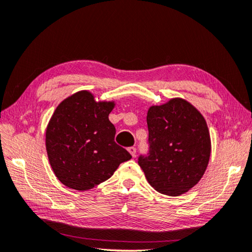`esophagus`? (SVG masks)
Returning a JSON list of instances; mask_svg holds the SVG:
<instances>
[{
  "label": "esophagus",
  "mask_w": 252,
  "mask_h": 252,
  "mask_svg": "<svg viewBox=\"0 0 252 252\" xmlns=\"http://www.w3.org/2000/svg\"><path fill=\"white\" fill-rule=\"evenodd\" d=\"M127 151H129V153L130 154L134 157L135 156V154H136V149L134 146H131V147H129V149H127Z\"/></svg>",
  "instance_id": "34e87169"
}]
</instances>
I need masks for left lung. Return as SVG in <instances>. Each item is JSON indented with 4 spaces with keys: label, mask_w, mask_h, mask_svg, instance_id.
Listing matches in <instances>:
<instances>
[{
    "label": "left lung",
    "mask_w": 252,
    "mask_h": 252,
    "mask_svg": "<svg viewBox=\"0 0 252 252\" xmlns=\"http://www.w3.org/2000/svg\"><path fill=\"white\" fill-rule=\"evenodd\" d=\"M150 151L139 157L149 184L162 194L186 193L204 175L211 155L206 121L195 107L172 98L147 111Z\"/></svg>",
    "instance_id": "obj_1"
}]
</instances>
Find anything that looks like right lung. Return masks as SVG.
<instances>
[{
    "mask_svg": "<svg viewBox=\"0 0 252 252\" xmlns=\"http://www.w3.org/2000/svg\"><path fill=\"white\" fill-rule=\"evenodd\" d=\"M113 107V101H96L92 93L81 91L53 112L46 131V149L54 175L64 186L90 190L132 158L115 142L116 127L109 121Z\"/></svg>",
    "mask_w": 252,
    "mask_h": 252,
    "instance_id": "add662e5",
    "label": "right lung"
}]
</instances>
